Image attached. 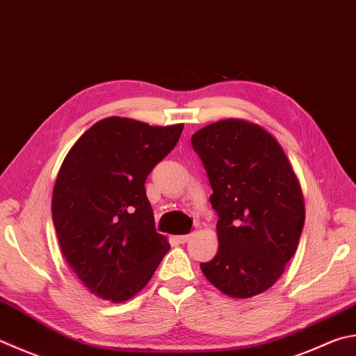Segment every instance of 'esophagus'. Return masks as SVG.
<instances>
[{
	"label": "esophagus",
	"mask_w": 356,
	"mask_h": 356,
	"mask_svg": "<svg viewBox=\"0 0 356 356\" xmlns=\"http://www.w3.org/2000/svg\"><path fill=\"white\" fill-rule=\"evenodd\" d=\"M192 237V234H184V236H178L177 240L179 241V243H186V241H189Z\"/></svg>",
	"instance_id": "34e87169"
}]
</instances>
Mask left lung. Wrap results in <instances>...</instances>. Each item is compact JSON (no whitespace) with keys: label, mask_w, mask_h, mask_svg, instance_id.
<instances>
[{"label":"left lung","mask_w":356,"mask_h":356,"mask_svg":"<svg viewBox=\"0 0 356 356\" xmlns=\"http://www.w3.org/2000/svg\"><path fill=\"white\" fill-rule=\"evenodd\" d=\"M191 140L218 216L217 256L201 271L227 296H256L277 282L298 250L305 221L299 181L282 147L256 124L220 120Z\"/></svg>","instance_id":"obj_1"}]
</instances>
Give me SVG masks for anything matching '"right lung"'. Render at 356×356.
Returning <instances> with one entry per match:
<instances>
[{
	"label": "right lung",
	"instance_id": "add662e5",
	"mask_svg": "<svg viewBox=\"0 0 356 356\" xmlns=\"http://www.w3.org/2000/svg\"><path fill=\"white\" fill-rule=\"evenodd\" d=\"M183 129L106 118L79 138L60 167L52 193L58 243L71 270L97 298H133L170 250L155 229L145 179Z\"/></svg>",
	"mask_w": 356,
	"mask_h": 356
}]
</instances>
